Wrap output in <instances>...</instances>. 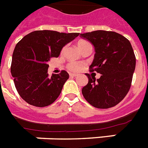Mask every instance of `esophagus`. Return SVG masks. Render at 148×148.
<instances>
[{"label": "esophagus", "mask_w": 148, "mask_h": 148, "mask_svg": "<svg viewBox=\"0 0 148 148\" xmlns=\"http://www.w3.org/2000/svg\"><path fill=\"white\" fill-rule=\"evenodd\" d=\"M69 75H70L71 77H76V76H78L77 74H74V73H69Z\"/></svg>", "instance_id": "1"}]
</instances>
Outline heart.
I'll return each mask as SVG.
<instances>
[{"label": "heart", "instance_id": "obj_1", "mask_svg": "<svg viewBox=\"0 0 148 148\" xmlns=\"http://www.w3.org/2000/svg\"><path fill=\"white\" fill-rule=\"evenodd\" d=\"M77 47L78 48L81 50L83 51L84 49H86L87 47H92L91 44L88 41L84 40H81L78 41L77 42ZM66 50V47H63V49H62V53H63ZM85 66V63L83 62H69L67 65V69L71 72H74V73H77L81 71L82 69Z\"/></svg>", "mask_w": 148, "mask_h": 148}]
</instances>
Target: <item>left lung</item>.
I'll list each match as a JSON object with an SVG mask.
<instances>
[{
  "mask_svg": "<svg viewBox=\"0 0 148 148\" xmlns=\"http://www.w3.org/2000/svg\"><path fill=\"white\" fill-rule=\"evenodd\" d=\"M94 46V60L91 72L101 77L88 78L82 89L88 103L98 108H109L120 102L127 94L135 69L136 58L131 42L116 32L95 30L80 34Z\"/></svg>",
  "mask_w": 148,
  "mask_h": 148,
  "instance_id": "obj_1",
  "label": "left lung"
}]
</instances>
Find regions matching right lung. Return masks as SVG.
Returning a JSON list of instances; mask_svg holds the SVG:
<instances>
[{
	"mask_svg": "<svg viewBox=\"0 0 148 148\" xmlns=\"http://www.w3.org/2000/svg\"><path fill=\"white\" fill-rule=\"evenodd\" d=\"M79 33L65 34L53 30H36L16 43L10 66L20 96L36 107H45L56 101L69 79L66 71L48 76V61L58 57L62 47Z\"/></svg>",
	"mask_w": 148,
	"mask_h": 148,
	"instance_id": "1",
	"label": "right lung"
}]
</instances>
